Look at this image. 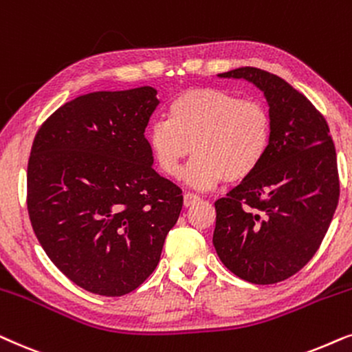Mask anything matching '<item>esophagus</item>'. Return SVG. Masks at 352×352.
Here are the masks:
<instances>
[{"instance_id": "esophagus-1", "label": "esophagus", "mask_w": 352, "mask_h": 352, "mask_svg": "<svg viewBox=\"0 0 352 352\" xmlns=\"http://www.w3.org/2000/svg\"><path fill=\"white\" fill-rule=\"evenodd\" d=\"M199 199H201L199 196H196V195H193V193H185V195H184V204H185V208H190V206L196 204Z\"/></svg>"}]
</instances>
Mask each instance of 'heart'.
Listing matches in <instances>:
<instances>
[{
	"mask_svg": "<svg viewBox=\"0 0 352 352\" xmlns=\"http://www.w3.org/2000/svg\"><path fill=\"white\" fill-rule=\"evenodd\" d=\"M153 161L164 175H180L198 190L251 177L269 154L272 117L264 102L217 88H193L168 102L167 120L153 122L146 133Z\"/></svg>",
	"mask_w": 352,
	"mask_h": 352,
	"instance_id": "1",
	"label": "heart"
}]
</instances>
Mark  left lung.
Masks as SVG:
<instances>
[{
  "label": "left lung",
  "instance_id": "obj_1",
  "mask_svg": "<svg viewBox=\"0 0 352 352\" xmlns=\"http://www.w3.org/2000/svg\"><path fill=\"white\" fill-rule=\"evenodd\" d=\"M219 77L245 78L264 93L272 144L261 167L215 201L214 248L246 282H283L312 259L338 206L330 129L316 106L278 75L240 67Z\"/></svg>",
  "mask_w": 352,
  "mask_h": 352
}]
</instances>
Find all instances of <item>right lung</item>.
Returning <instances> with one entry per match:
<instances>
[{
    "label": "right lung",
    "instance_id": "right-lung-1",
    "mask_svg": "<svg viewBox=\"0 0 352 352\" xmlns=\"http://www.w3.org/2000/svg\"><path fill=\"white\" fill-rule=\"evenodd\" d=\"M153 87L95 91L43 122L27 167V209L40 245L70 282L124 296L156 269L184 196L153 168L144 138Z\"/></svg>",
    "mask_w": 352,
    "mask_h": 352
}]
</instances>
